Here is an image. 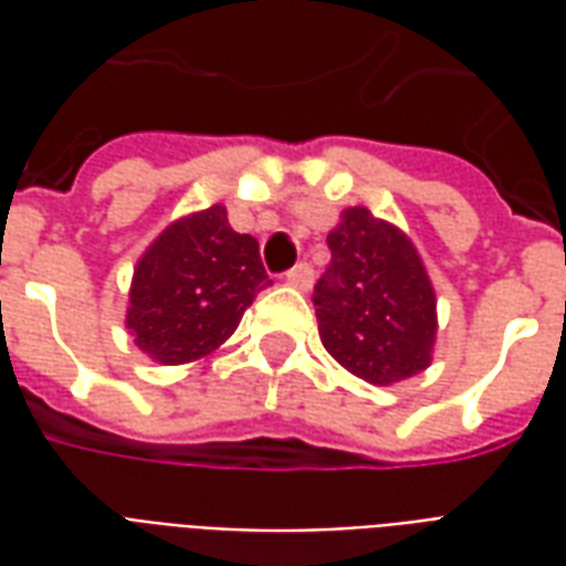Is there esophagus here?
<instances>
[{
  "mask_svg": "<svg viewBox=\"0 0 566 566\" xmlns=\"http://www.w3.org/2000/svg\"><path fill=\"white\" fill-rule=\"evenodd\" d=\"M284 282L294 284V287H300V291H308L312 282H315V270H312L308 263H296L294 270L284 272Z\"/></svg>",
  "mask_w": 566,
  "mask_h": 566,
  "instance_id": "esophagus-1",
  "label": "esophagus"
}]
</instances>
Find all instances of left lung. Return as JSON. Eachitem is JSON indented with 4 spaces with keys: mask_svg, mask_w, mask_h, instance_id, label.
Masks as SVG:
<instances>
[{
    "mask_svg": "<svg viewBox=\"0 0 566 566\" xmlns=\"http://www.w3.org/2000/svg\"><path fill=\"white\" fill-rule=\"evenodd\" d=\"M327 248L331 266L312 294L324 348L373 385L421 373L437 336V296L412 242L367 209H345Z\"/></svg>",
    "mask_w": 566,
    "mask_h": 566,
    "instance_id": "1",
    "label": "left lung"
}]
</instances>
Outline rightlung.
I'll return each mask as SVG.
<instances>
[{
	"label": "right lung",
	"instance_id": "add662e5",
	"mask_svg": "<svg viewBox=\"0 0 566 566\" xmlns=\"http://www.w3.org/2000/svg\"><path fill=\"white\" fill-rule=\"evenodd\" d=\"M254 235L235 233L211 206L163 230L133 275L127 327L145 355L187 364L209 355L270 287Z\"/></svg>",
	"mask_w": 566,
	"mask_h": 566
}]
</instances>
